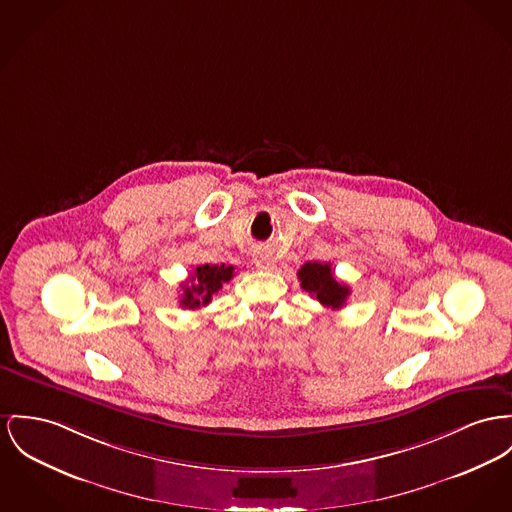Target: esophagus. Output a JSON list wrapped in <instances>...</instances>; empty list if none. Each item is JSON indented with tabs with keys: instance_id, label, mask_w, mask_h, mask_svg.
<instances>
[{
	"instance_id": "obj_1",
	"label": "esophagus",
	"mask_w": 512,
	"mask_h": 512,
	"mask_svg": "<svg viewBox=\"0 0 512 512\" xmlns=\"http://www.w3.org/2000/svg\"><path fill=\"white\" fill-rule=\"evenodd\" d=\"M254 264H256V268H260V270H272V254H270V252H256V254H254Z\"/></svg>"
}]
</instances>
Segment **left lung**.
<instances>
[{"label":"left lung","mask_w":512,"mask_h":512,"mask_svg":"<svg viewBox=\"0 0 512 512\" xmlns=\"http://www.w3.org/2000/svg\"><path fill=\"white\" fill-rule=\"evenodd\" d=\"M297 277L308 295L324 307L336 310L343 307L349 297V287L334 277L330 264L307 262L305 266H301Z\"/></svg>","instance_id":"left-lung-1"}]
</instances>
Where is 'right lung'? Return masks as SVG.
I'll list each match as a JSON object with an SVG mask.
<instances>
[{
	"mask_svg": "<svg viewBox=\"0 0 512 512\" xmlns=\"http://www.w3.org/2000/svg\"><path fill=\"white\" fill-rule=\"evenodd\" d=\"M233 273H235V268L225 266V264L198 266L194 273L180 285L182 287L180 307L196 310V308L209 305L211 297L223 287V283L231 281Z\"/></svg>",
	"mask_w": 512,
	"mask_h": 512,
	"instance_id": "add662e5",
	"label": "right lung"
}]
</instances>
